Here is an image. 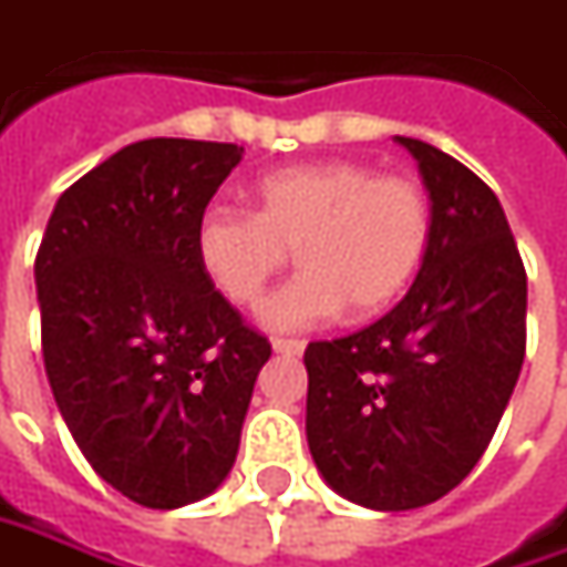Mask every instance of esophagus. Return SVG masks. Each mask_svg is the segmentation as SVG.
Listing matches in <instances>:
<instances>
[{
	"label": "esophagus",
	"instance_id": "obj_1",
	"mask_svg": "<svg viewBox=\"0 0 567 567\" xmlns=\"http://www.w3.org/2000/svg\"><path fill=\"white\" fill-rule=\"evenodd\" d=\"M272 349L279 355H301L305 352V339H285V336H279V339H272Z\"/></svg>",
	"mask_w": 567,
	"mask_h": 567
}]
</instances>
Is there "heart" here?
Instances as JSON below:
<instances>
[{
    "mask_svg": "<svg viewBox=\"0 0 567 567\" xmlns=\"http://www.w3.org/2000/svg\"><path fill=\"white\" fill-rule=\"evenodd\" d=\"M257 212L212 206L196 225V259L237 308H254L291 250L301 272L259 310L269 330H308L396 301L431 240L425 186L358 161H317L259 177Z\"/></svg>",
    "mask_w": 567,
    "mask_h": 567,
    "instance_id": "obj_1",
    "label": "heart"
}]
</instances>
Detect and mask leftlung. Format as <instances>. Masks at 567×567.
Segmentation results:
<instances>
[{"instance_id": "8db88e82", "label": "left lung", "mask_w": 567, "mask_h": 567, "mask_svg": "<svg viewBox=\"0 0 567 567\" xmlns=\"http://www.w3.org/2000/svg\"><path fill=\"white\" fill-rule=\"evenodd\" d=\"M396 142L431 199L422 269L378 323L305 352L310 456L371 511L431 505L470 476L527 352V272L498 196L429 142Z\"/></svg>"}]
</instances>
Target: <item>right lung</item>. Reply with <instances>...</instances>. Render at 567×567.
I'll list each match as a JSON object with an SVG mask.
<instances>
[{
    "instance_id": "obj_1",
    "label": "right lung",
    "mask_w": 567,
    "mask_h": 567,
    "mask_svg": "<svg viewBox=\"0 0 567 567\" xmlns=\"http://www.w3.org/2000/svg\"><path fill=\"white\" fill-rule=\"evenodd\" d=\"M240 155L133 142L62 193L40 240L53 400L94 473L142 507L193 505L225 482L272 355L196 259V225Z\"/></svg>"
}]
</instances>
